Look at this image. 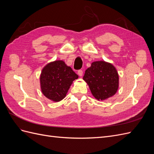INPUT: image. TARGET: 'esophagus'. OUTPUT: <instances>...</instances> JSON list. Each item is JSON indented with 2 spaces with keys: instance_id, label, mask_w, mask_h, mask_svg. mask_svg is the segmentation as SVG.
I'll return each instance as SVG.
<instances>
[{
  "instance_id": "esophagus-1",
  "label": "esophagus",
  "mask_w": 154,
  "mask_h": 154,
  "mask_svg": "<svg viewBox=\"0 0 154 154\" xmlns=\"http://www.w3.org/2000/svg\"><path fill=\"white\" fill-rule=\"evenodd\" d=\"M78 74L80 76H82L83 75V71H82V70H79V71H78Z\"/></svg>"
}]
</instances>
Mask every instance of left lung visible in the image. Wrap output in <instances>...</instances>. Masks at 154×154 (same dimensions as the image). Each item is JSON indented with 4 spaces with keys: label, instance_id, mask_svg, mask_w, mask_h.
Returning a JSON list of instances; mask_svg holds the SVG:
<instances>
[{
    "label": "left lung",
    "instance_id": "8db88e82",
    "mask_svg": "<svg viewBox=\"0 0 154 154\" xmlns=\"http://www.w3.org/2000/svg\"><path fill=\"white\" fill-rule=\"evenodd\" d=\"M96 99L104 100L114 96L119 87L117 70L110 63L97 61L92 63L83 78Z\"/></svg>",
    "mask_w": 154,
    "mask_h": 154
}]
</instances>
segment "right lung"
<instances>
[{"instance_id": "right-lung-1", "label": "right lung", "mask_w": 154, "mask_h": 154, "mask_svg": "<svg viewBox=\"0 0 154 154\" xmlns=\"http://www.w3.org/2000/svg\"><path fill=\"white\" fill-rule=\"evenodd\" d=\"M78 78L71 67L62 60H56L45 66L40 75V86L43 94L53 101L66 97L72 82Z\"/></svg>"}]
</instances>
